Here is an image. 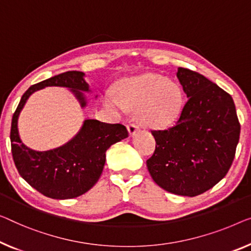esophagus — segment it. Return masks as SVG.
Returning <instances> with one entry per match:
<instances>
[{"label": "esophagus", "instance_id": "34e87169", "mask_svg": "<svg viewBox=\"0 0 251 251\" xmlns=\"http://www.w3.org/2000/svg\"><path fill=\"white\" fill-rule=\"evenodd\" d=\"M127 129H128V133H129V136L130 137L135 136L136 134L138 133V130H140V128H138V126L135 125V124H129L128 126H127Z\"/></svg>", "mask_w": 251, "mask_h": 251}]
</instances>
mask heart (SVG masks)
<instances>
[{
  "mask_svg": "<svg viewBox=\"0 0 251 251\" xmlns=\"http://www.w3.org/2000/svg\"><path fill=\"white\" fill-rule=\"evenodd\" d=\"M103 102L109 108L135 110L137 122L150 128H162L179 117L184 106L180 84L161 74L148 73L125 78L107 92Z\"/></svg>",
  "mask_w": 251,
  "mask_h": 251,
  "instance_id": "heart-1",
  "label": "heart"
}]
</instances>
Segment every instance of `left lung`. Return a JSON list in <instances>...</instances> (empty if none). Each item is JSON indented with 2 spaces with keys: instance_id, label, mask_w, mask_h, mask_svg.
<instances>
[{
  "instance_id": "left-lung-1",
  "label": "left lung",
  "mask_w": 251,
  "mask_h": 251,
  "mask_svg": "<svg viewBox=\"0 0 251 251\" xmlns=\"http://www.w3.org/2000/svg\"><path fill=\"white\" fill-rule=\"evenodd\" d=\"M187 96L170 128L152 130L156 145L147 161L154 182L176 195L194 197L211 189L229 171L239 136L232 97L193 71L178 67Z\"/></svg>"
}]
</instances>
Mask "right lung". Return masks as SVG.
<instances>
[{
    "mask_svg": "<svg viewBox=\"0 0 251 251\" xmlns=\"http://www.w3.org/2000/svg\"><path fill=\"white\" fill-rule=\"evenodd\" d=\"M84 77L83 72L69 71L31 85L24 93L12 117L11 149L19 174L32 188L54 200L75 198L91 189L102 174L107 150L128 137L126 127L121 124L85 119L75 135L61 147L36 151L24 144L18 121L29 97L47 87L66 88L84 109L88 106L84 92H92Z\"/></svg>",
    "mask_w": 251,
    "mask_h": 251,
    "instance_id": "add662e5",
    "label": "right lung"
}]
</instances>
